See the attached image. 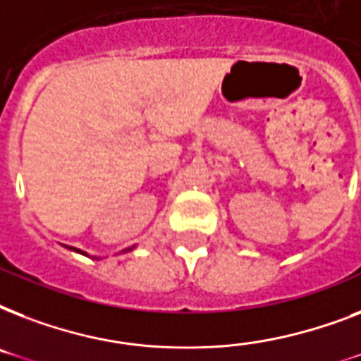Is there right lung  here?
I'll list each match as a JSON object with an SVG mask.
<instances>
[{
  "label": "right lung",
  "mask_w": 361,
  "mask_h": 361,
  "mask_svg": "<svg viewBox=\"0 0 361 361\" xmlns=\"http://www.w3.org/2000/svg\"><path fill=\"white\" fill-rule=\"evenodd\" d=\"M63 247H67V249H71V251H75V252H80V255H84V257H90V255H87L86 251H82V249H76V247H69V245H63ZM136 245H133V247H127V249H123V251L121 252H129V251H133V249H135ZM95 258V260H99V258L101 257H93Z\"/></svg>",
  "instance_id": "add662e5"
}]
</instances>
